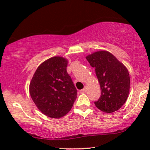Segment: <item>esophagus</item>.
I'll use <instances>...</instances> for the list:
<instances>
[{"instance_id":"esophagus-1","label":"esophagus","mask_w":150,"mask_h":150,"mask_svg":"<svg viewBox=\"0 0 150 150\" xmlns=\"http://www.w3.org/2000/svg\"><path fill=\"white\" fill-rule=\"evenodd\" d=\"M80 92L81 93V94H84V93H85L86 92V87H85L84 89H81V90L80 91Z\"/></svg>"}]
</instances>
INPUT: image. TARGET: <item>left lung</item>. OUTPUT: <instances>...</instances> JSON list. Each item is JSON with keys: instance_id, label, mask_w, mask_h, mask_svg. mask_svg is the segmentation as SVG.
I'll return each instance as SVG.
<instances>
[{"instance_id": "obj_1", "label": "left lung", "mask_w": 150, "mask_h": 150, "mask_svg": "<svg viewBox=\"0 0 150 150\" xmlns=\"http://www.w3.org/2000/svg\"><path fill=\"white\" fill-rule=\"evenodd\" d=\"M95 68L101 87V97L94 104L101 111L113 113L122 107L128 99L130 80L128 70L107 51H98L86 56Z\"/></svg>"}]
</instances>
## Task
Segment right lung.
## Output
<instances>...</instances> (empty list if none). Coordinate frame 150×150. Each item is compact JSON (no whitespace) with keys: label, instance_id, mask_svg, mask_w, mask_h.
<instances>
[{"label":"right lung","instance_id":"add662e5","mask_svg":"<svg viewBox=\"0 0 150 150\" xmlns=\"http://www.w3.org/2000/svg\"><path fill=\"white\" fill-rule=\"evenodd\" d=\"M68 60L54 56L37 68L30 84V94L41 112L46 116L60 118L73 107L77 89L67 73Z\"/></svg>","mask_w":150,"mask_h":150}]
</instances>
